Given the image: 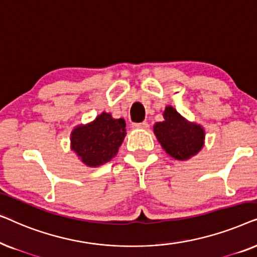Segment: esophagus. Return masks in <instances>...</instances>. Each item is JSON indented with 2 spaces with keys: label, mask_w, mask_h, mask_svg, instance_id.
Listing matches in <instances>:
<instances>
[{
  "label": "esophagus",
  "mask_w": 257,
  "mask_h": 257,
  "mask_svg": "<svg viewBox=\"0 0 257 257\" xmlns=\"http://www.w3.org/2000/svg\"><path fill=\"white\" fill-rule=\"evenodd\" d=\"M132 127L133 128H140V130H147L150 127V125H149V122L147 121H143V122H136V124H133L132 125Z\"/></svg>",
  "instance_id": "obj_1"
}]
</instances>
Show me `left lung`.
<instances>
[{"label": "left lung", "mask_w": 257, "mask_h": 257, "mask_svg": "<svg viewBox=\"0 0 257 257\" xmlns=\"http://www.w3.org/2000/svg\"><path fill=\"white\" fill-rule=\"evenodd\" d=\"M164 121L157 122L153 131L158 142L177 160H187L200 152L205 144V130L195 122H189L172 106L164 111Z\"/></svg>", "instance_id": "1"}]
</instances>
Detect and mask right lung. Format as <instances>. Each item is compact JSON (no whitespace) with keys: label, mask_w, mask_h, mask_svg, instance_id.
<instances>
[{"label":"right lung","mask_w":257,"mask_h":257,"mask_svg":"<svg viewBox=\"0 0 257 257\" xmlns=\"http://www.w3.org/2000/svg\"><path fill=\"white\" fill-rule=\"evenodd\" d=\"M122 118L103 112L93 121L78 125L71 132V150L86 166L98 167L117 156L126 136Z\"/></svg>","instance_id":"add662e5"}]
</instances>
